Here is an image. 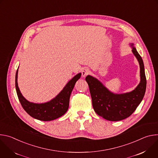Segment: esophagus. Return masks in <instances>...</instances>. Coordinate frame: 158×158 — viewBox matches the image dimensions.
<instances>
[{
    "mask_svg": "<svg viewBox=\"0 0 158 158\" xmlns=\"http://www.w3.org/2000/svg\"><path fill=\"white\" fill-rule=\"evenodd\" d=\"M89 73H90V71H89V69H87V68L84 69L82 70V77H85L87 74H89Z\"/></svg>",
    "mask_w": 158,
    "mask_h": 158,
    "instance_id": "obj_1",
    "label": "esophagus"
}]
</instances>
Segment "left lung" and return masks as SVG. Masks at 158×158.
<instances>
[{"label":"left lung","instance_id":"8db88e82","mask_svg":"<svg viewBox=\"0 0 158 158\" xmlns=\"http://www.w3.org/2000/svg\"><path fill=\"white\" fill-rule=\"evenodd\" d=\"M129 45L140 67V82L132 91L116 94L109 91L97 78L90 75L85 77L94 111L108 121H118L129 117L139 105L145 94L146 78L143 60L134 46V44L130 43Z\"/></svg>","mask_w":158,"mask_h":158}]
</instances>
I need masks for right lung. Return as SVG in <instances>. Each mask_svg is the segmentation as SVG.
<instances>
[{
  "mask_svg": "<svg viewBox=\"0 0 158 158\" xmlns=\"http://www.w3.org/2000/svg\"><path fill=\"white\" fill-rule=\"evenodd\" d=\"M17 76L18 69L15 74V89L22 107L31 117L40 121H49L63 116L68 110L70 96L76 82L81 76V73L74 76L54 98L44 103L30 102L22 96L18 86Z\"/></svg>",
  "mask_w": 158,
  "mask_h": 158,
  "instance_id": "add662e5",
  "label": "right lung"
}]
</instances>
